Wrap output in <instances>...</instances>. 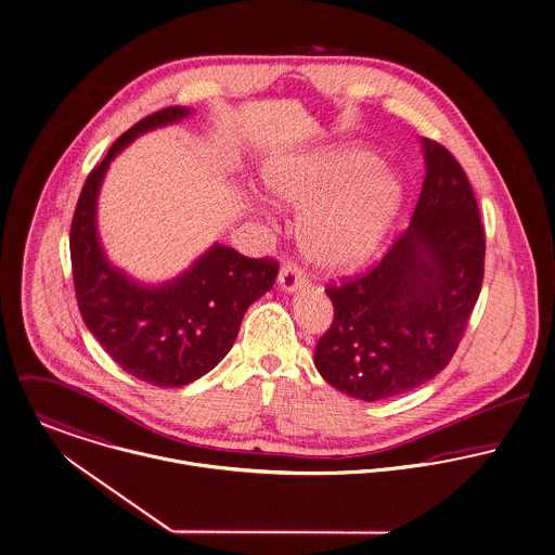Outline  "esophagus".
Here are the masks:
<instances>
[{
	"instance_id": "esophagus-1",
	"label": "esophagus",
	"mask_w": 555,
	"mask_h": 555,
	"mask_svg": "<svg viewBox=\"0 0 555 555\" xmlns=\"http://www.w3.org/2000/svg\"><path fill=\"white\" fill-rule=\"evenodd\" d=\"M278 284H280L282 291L293 293V291L306 286V275H304V271H301L293 260H288V262H284L282 269H280Z\"/></svg>"
}]
</instances>
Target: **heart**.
<instances>
[{"mask_svg":"<svg viewBox=\"0 0 555 555\" xmlns=\"http://www.w3.org/2000/svg\"><path fill=\"white\" fill-rule=\"evenodd\" d=\"M264 185L278 204L308 208L299 243L325 271H349L376 251L404 202L402 177L364 146H330L275 164Z\"/></svg>","mask_w":555,"mask_h":555,"instance_id":"b5f03b06","label":"heart"}]
</instances>
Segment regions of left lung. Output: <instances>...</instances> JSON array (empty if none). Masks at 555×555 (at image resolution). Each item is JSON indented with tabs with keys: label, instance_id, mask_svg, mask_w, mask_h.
Returning <instances> with one entry per match:
<instances>
[{
	"label": "left lung",
	"instance_id": "8db88e82",
	"mask_svg": "<svg viewBox=\"0 0 555 555\" xmlns=\"http://www.w3.org/2000/svg\"><path fill=\"white\" fill-rule=\"evenodd\" d=\"M426 177L409 228L366 273L325 293L334 321L317 345L321 376L347 396L383 400L452 360L485 278V228L454 155L422 140Z\"/></svg>",
	"mask_w": 555,
	"mask_h": 555
}]
</instances>
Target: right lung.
<instances>
[{
    "label": "right lung",
    "mask_w": 555,
    "mask_h": 555,
    "mask_svg": "<svg viewBox=\"0 0 555 555\" xmlns=\"http://www.w3.org/2000/svg\"><path fill=\"white\" fill-rule=\"evenodd\" d=\"M185 116L186 107H164L122 133L88 175L70 223L73 284L86 327L120 369L157 387H181L215 369L232 349L245 310L280 271L273 258L212 245L181 278L149 288L107 262L96 234V195L109 162L138 135Z\"/></svg>",
    "instance_id": "right-lung-1"
}]
</instances>
